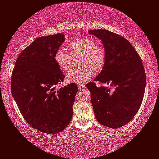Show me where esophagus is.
Here are the masks:
<instances>
[{
  "label": "esophagus",
  "mask_w": 159,
  "mask_h": 159,
  "mask_svg": "<svg viewBox=\"0 0 159 159\" xmlns=\"http://www.w3.org/2000/svg\"><path fill=\"white\" fill-rule=\"evenodd\" d=\"M77 87H78V89H79V90H82V89H85V85H82V84H78Z\"/></svg>",
  "instance_id": "obj_1"
}]
</instances>
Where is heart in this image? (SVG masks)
Wrapping results in <instances>:
<instances>
[{
  "mask_svg": "<svg viewBox=\"0 0 159 159\" xmlns=\"http://www.w3.org/2000/svg\"><path fill=\"white\" fill-rule=\"evenodd\" d=\"M70 55L64 48H59L54 54V60L59 68L63 72L71 69L72 57L80 56V70H74L66 75V80L69 83L80 84L89 80L95 73L100 72L106 62V51L101 43L89 37H80L68 45Z\"/></svg>",
  "mask_w": 159,
  "mask_h": 159,
  "instance_id": "b5f03b06",
  "label": "heart"
}]
</instances>
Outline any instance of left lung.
<instances>
[{
  "mask_svg": "<svg viewBox=\"0 0 159 159\" xmlns=\"http://www.w3.org/2000/svg\"><path fill=\"white\" fill-rule=\"evenodd\" d=\"M100 39L106 51V62L94 81L115 88L111 91L93 83L85 86L91 92L96 118L111 128L124 126L135 116L142 105L146 76L139 55L128 40L105 29L90 30Z\"/></svg>",
  "mask_w": 159,
  "mask_h": 159,
  "instance_id": "obj_1",
  "label": "left lung"
}]
</instances>
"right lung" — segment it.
Masks as SVG:
<instances>
[{
    "label": "right lung",
    "instance_id": "1",
    "mask_svg": "<svg viewBox=\"0 0 159 159\" xmlns=\"http://www.w3.org/2000/svg\"><path fill=\"white\" fill-rule=\"evenodd\" d=\"M64 41L63 34L37 38L20 54L11 75V94L21 114L33 128L48 134L69 124L78 91L74 83L55 89L65 78L54 60Z\"/></svg>",
    "mask_w": 159,
    "mask_h": 159
}]
</instances>
